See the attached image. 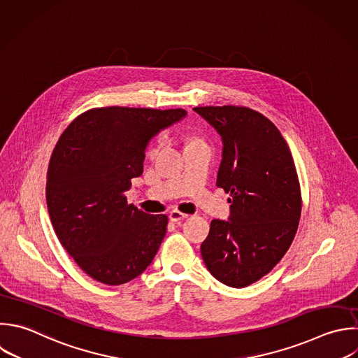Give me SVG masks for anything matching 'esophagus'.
<instances>
[{"label": "esophagus", "mask_w": 358, "mask_h": 358, "mask_svg": "<svg viewBox=\"0 0 358 358\" xmlns=\"http://www.w3.org/2000/svg\"><path fill=\"white\" fill-rule=\"evenodd\" d=\"M187 217H189L187 214H185V213H182V211H179V210H172V211L169 213V220L173 221V222L182 221V220H185V218H187Z\"/></svg>", "instance_id": "1"}]
</instances>
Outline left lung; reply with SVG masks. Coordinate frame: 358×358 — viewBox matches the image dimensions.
<instances>
[{
  "mask_svg": "<svg viewBox=\"0 0 358 358\" xmlns=\"http://www.w3.org/2000/svg\"><path fill=\"white\" fill-rule=\"evenodd\" d=\"M222 138L217 186L229 193V221L213 220L201 243L208 271L229 287H246L271 271L298 229L301 187L278 129L245 106L194 108Z\"/></svg>",
  "mask_w": 358,
  "mask_h": 358,
  "instance_id": "left-lung-1",
  "label": "left lung"
}]
</instances>
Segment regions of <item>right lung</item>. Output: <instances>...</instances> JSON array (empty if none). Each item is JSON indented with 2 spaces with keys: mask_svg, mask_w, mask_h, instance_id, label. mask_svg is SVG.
Here are the masks:
<instances>
[{
  "mask_svg": "<svg viewBox=\"0 0 358 358\" xmlns=\"http://www.w3.org/2000/svg\"><path fill=\"white\" fill-rule=\"evenodd\" d=\"M185 109L94 108L59 138L48 169L46 200L55 232L94 280L120 285L152 262L168 217L127 203L131 179L143 173L145 147Z\"/></svg>",
  "mask_w": 358,
  "mask_h": 358,
  "instance_id": "add662e5",
  "label": "right lung"
}]
</instances>
